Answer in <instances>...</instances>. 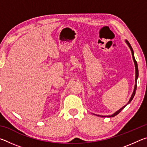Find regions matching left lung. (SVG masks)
I'll list each match as a JSON object with an SVG mask.
<instances>
[{"instance_id":"obj_1","label":"left lung","mask_w":147,"mask_h":147,"mask_svg":"<svg viewBox=\"0 0 147 147\" xmlns=\"http://www.w3.org/2000/svg\"><path fill=\"white\" fill-rule=\"evenodd\" d=\"M126 43H127V45H128V47H130V50H131V54H132V57H133V59H134V64H135V68H136V79H135V82H136V85H135V87H134V92H133V93H132V94H131V98H130V100H129V101H128V102L127 103V104H126L125 106H123V108H121L120 109H119V110L117 111H116V112L115 113H113V115H108V116H103V115H98V116H100V117H115V115H117V114H119V113L121 112V111H122V109H123L124 108V107H125L126 105H128V104H129V103H130L131 102V101L132 100V99H133V98L134 97V95H135V94H136V89H137V85H136V82H137V80H138V76H139V71H138V63H137V61H136V59H135V58H134V51H133V49H132V47H131V45H130V43H129V42L127 41V40H126Z\"/></svg>"}]
</instances>
